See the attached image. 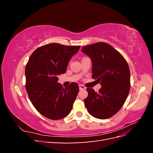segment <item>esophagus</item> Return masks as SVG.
Masks as SVG:
<instances>
[{
	"mask_svg": "<svg viewBox=\"0 0 153 153\" xmlns=\"http://www.w3.org/2000/svg\"><path fill=\"white\" fill-rule=\"evenodd\" d=\"M79 89L80 90H85V87L83 85H79Z\"/></svg>",
	"mask_w": 153,
	"mask_h": 153,
	"instance_id": "esophagus-1",
	"label": "esophagus"
}]
</instances>
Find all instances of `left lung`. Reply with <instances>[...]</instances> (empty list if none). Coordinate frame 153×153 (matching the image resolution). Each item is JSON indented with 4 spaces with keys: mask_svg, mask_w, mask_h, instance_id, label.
I'll use <instances>...</instances> for the list:
<instances>
[{
    "mask_svg": "<svg viewBox=\"0 0 153 153\" xmlns=\"http://www.w3.org/2000/svg\"><path fill=\"white\" fill-rule=\"evenodd\" d=\"M82 52L91 57L92 78L102 86L98 92L87 88L85 107L94 117L108 119L121 108L128 97L130 88L128 64L117 50L104 42L84 46Z\"/></svg>",
    "mask_w": 153,
    "mask_h": 153,
    "instance_id": "1",
    "label": "left lung"
}]
</instances>
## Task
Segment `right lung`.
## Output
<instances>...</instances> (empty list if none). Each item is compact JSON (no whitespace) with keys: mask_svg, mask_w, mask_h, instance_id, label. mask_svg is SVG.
Returning a JSON list of instances; mask_svg holds the SVG:
<instances>
[{"mask_svg":"<svg viewBox=\"0 0 153 153\" xmlns=\"http://www.w3.org/2000/svg\"><path fill=\"white\" fill-rule=\"evenodd\" d=\"M80 46L50 43L37 48L25 66V88L34 108L43 116L59 120L70 113L79 87L72 82L65 89L58 76L65 73L69 60Z\"/></svg>","mask_w":153,"mask_h":153,"instance_id":"1","label":"right lung"}]
</instances>
